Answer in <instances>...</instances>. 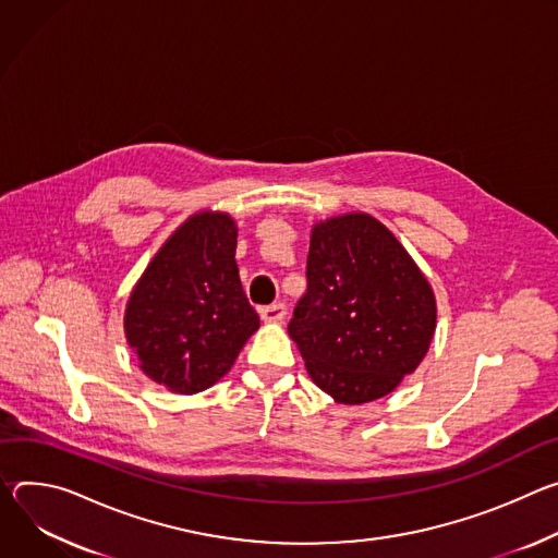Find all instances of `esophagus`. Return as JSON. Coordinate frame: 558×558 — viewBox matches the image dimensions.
Masks as SVG:
<instances>
[{
	"instance_id": "obj_1",
	"label": "esophagus",
	"mask_w": 558,
	"mask_h": 558,
	"mask_svg": "<svg viewBox=\"0 0 558 558\" xmlns=\"http://www.w3.org/2000/svg\"><path fill=\"white\" fill-rule=\"evenodd\" d=\"M259 315H262V319H264L266 324H281V322L286 319L288 311H286L283 303H272V305L259 307Z\"/></svg>"
}]
</instances>
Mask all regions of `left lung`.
Returning a JSON list of instances; mask_svg holds the SVG:
<instances>
[{
  "instance_id": "left-lung-1",
  "label": "left lung",
  "mask_w": 558,
  "mask_h": 558,
  "mask_svg": "<svg viewBox=\"0 0 558 558\" xmlns=\"http://www.w3.org/2000/svg\"><path fill=\"white\" fill-rule=\"evenodd\" d=\"M307 290L290 339L337 403L377 401L412 375L437 330V299L403 243L373 215L313 226Z\"/></svg>"
}]
</instances>
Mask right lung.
<instances>
[{
	"label": "right lung",
	"mask_w": 558,
	"mask_h": 558,
	"mask_svg": "<svg viewBox=\"0 0 558 558\" xmlns=\"http://www.w3.org/2000/svg\"><path fill=\"white\" fill-rule=\"evenodd\" d=\"M236 223L199 210L157 251L135 283L123 332L144 375L177 395L215 386L259 330L234 262Z\"/></svg>",
	"instance_id": "1"
}]
</instances>
